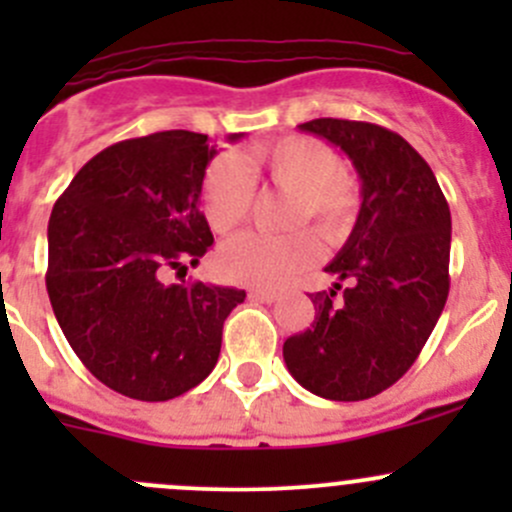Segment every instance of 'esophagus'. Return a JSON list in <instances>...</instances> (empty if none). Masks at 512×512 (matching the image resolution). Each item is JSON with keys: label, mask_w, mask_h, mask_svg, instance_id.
Returning <instances> with one entry per match:
<instances>
[{"label": "esophagus", "mask_w": 512, "mask_h": 512, "mask_svg": "<svg viewBox=\"0 0 512 512\" xmlns=\"http://www.w3.org/2000/svg\"><path fill=\"white\" fill-rule=\"evenodd\" d=\"M280 294L275 289H262V287H252L250 289V299H260V302H275Z\"/></svg>", "instance_id": "obj_1"}]
</instances>
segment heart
<instances>
[{
	"label": "heart",
	"instance_id": "b5f03b06",
	"mask_svg": "<svg viewBox=\"0 0 512 512\" xmlns=\"http://www.w3.org/2000/svg\"><path fill=\"white\" fill-rule=\"evenodd\" d=\"M240 158L225 153L205 170L200 205L215 232L235 230L255 200V178L267 175L275 188L292 195L289 225L309 223L327 242H339L359 213V183L339 168V156L327 143L309 136H287L270 146H255ZM309 232L262 235L242 232L223 242L218 265L225 277L252 287H280L307 270L314 260Z\"/></svg>",
	"mask_w": 512,
	"mask_h": 512
}]
</instances>
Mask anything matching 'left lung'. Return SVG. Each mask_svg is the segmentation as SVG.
I'll use <instances>...</instances> for the list:
<instances>
[{"label":"left lung","instance_id":"8db88e82","mask_svg":"<svg viewBox=\"0 0 512 512\" xmlns=\"http://www.w3.org/2000/svg\"><path fill=\"white\" fill-rule=\"evenodd\" d=\"M299 128L352 158L364 200L347 245L324 267L337 282L309 294L312 327L289 337L282 354L312 394L364 401L411 369L446 307L451 210L433 170L399 133L344 118Z\"/></svg>","mask_w":512,"mask_h":512}]
</instances>
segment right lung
Instances as JSON below:
<instances>
[{"instance_id":"1","label":"right lung","mask_w":512,"mask_h":512,"mask_svg":"<svg viewBox=\"0 0 512 512\" xmlns=\"http://www.w3.org/2000/svg\"><path fill=\"white\" fill-rule=\"evenodd\" d=\"M240 138L232 133L230 141ZM208 136L160 131L113 143L54 203L46 292L76 356L128 399L168 401L215 369L227 314L245 289L183 282L213 245L200 185Z\"/></svg>"}]
</instances>
